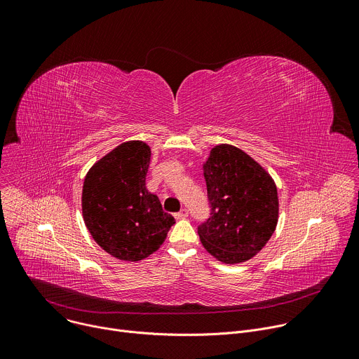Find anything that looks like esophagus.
<instances>
[{
	"mask_svg": "<svg viewBox=\"0 0 359 359\" xmlns=\"http://www.w3.org/2000/svg\"><path fill=\"white\" fill-rule=\"evenodd\" d=\"M189 216V210L187 209H182L179 213H176L175 215V217L177 219V220H180V219H186Z\"/></svg>",
	"mask_w": 359,
	"mask_h": 359,
	"instance_id": "esophagus-1",
	"label": "esophagus"
}]
</instances>
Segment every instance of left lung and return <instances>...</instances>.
<instances>
[{"label":"left lung","instance_id":"1","mask_svg":"<svg viewBox=\"0 0 359 359\" xmlns=\"http://www.w3.org/2000/svg\"><path fill=\"white\" fill-rule=\"evenodd\" d=\"M210 217L197 227L203 247L224 264L252 259L278 222L277 186L269 172L233 144H217L203 163Z\"/></svg>","mask_w":359,"mask_h":359}]
</instances>
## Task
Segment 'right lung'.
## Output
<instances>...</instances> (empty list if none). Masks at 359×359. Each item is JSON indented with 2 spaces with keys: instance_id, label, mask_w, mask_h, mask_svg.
<instances>
[{
  "instance_id": "add662e5",
  "label": "right lung",
  "mask_w": 359,
  "mask_h": 359,
  "mask_svg": "<svg viewBox=\"0 0 359 359\" xmlns=\"http://www.w3.org/2000/svg\"><path fill=\"white\" fill-rule=\"evenodd\" d=\"M150 147L129 140L99 159L82 187V216L92 238L114 257L139 262L159 250L175 224L146 189Z\"/></svg>"
}]
</instances>
